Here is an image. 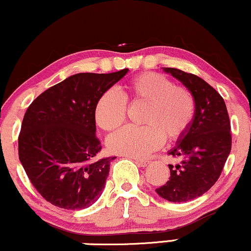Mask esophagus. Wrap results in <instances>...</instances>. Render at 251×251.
<instances>
[{
  "instance_id": "obj_1",
  "label": "esophagus",
  "mask_w": 251,
  "mask_h": 251,
  "mask_svg": "<svg viewBox=\"0 0 251 251\" xmlns=\"http://www.w3.org/2000/svg\"><path fill=\"white\" fill-rule=\"evenodd\" d=\"M135 163H136L138 167H147V164L149 163V161L148 160H141V158H135Z\"/></svg>"
}]
</instances>
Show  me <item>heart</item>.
<instances>
[{
	"instance_id": "1",
	"label": "heart",
	"mask_w": 251,
	"mask_h": 251,
	"mask_svg": "<svg viewBox=\"0 0 251 251\" xmlns=\"http://www.w3.org/2000/svg\"><path fill=\"white\" fill-rule=\"evenodd\" d=\"M146 104L140 128L126 126L108 138L111 152L128 157H144L163 144L181 140L189 130L195 116V100L187 88L178 87L166 76L143 73L126 85L125 96L109 89L95 105L96 125L104 131H114L123 125L126 103Z\"/></svg>"
}]
</instances>
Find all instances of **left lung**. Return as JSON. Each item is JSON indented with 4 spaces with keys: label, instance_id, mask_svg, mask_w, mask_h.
Wrapping results in <instances>:
<instances>
[{
    "label": "left lung",
    "instance_id": "left-lung-1",
    "mask_svg": "<svg viewBox=\"0 0 251 251\" xmlns=\"http://www.w3.org/2000/svg\"><path fill=\"white\" fill-rule=\"evenodd\" d=\"M163 70L188 88L196 108L189 130L169 150L181 163L168 164L169 181L156 193L167 201L188 202L207 193L219 179L231 150L230 121L225 100L204 79L176 68Z\"/></svg>",
    "mask_w": 251,
    "mask_h": 251
}]
</instances>
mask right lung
<instances>
[{
    "instance_id": "add662e5",
    "label": "right lung",
    "mask_w": 251,
    "mask_h": 251,
    "mask_svg": "<svg viewBox=\"0 0 251 251\" xmlns=\"http://www.w3.org/2000/svg\"><path fill=\"white\" fill-rule=\"evenodd\" d=\"M128 69L79 73L43 91L26 109L19 136V157L35 189L58 208L94 204L104 189L110 162L97 160V100Z\"/></svg>"
}]
</instances>
